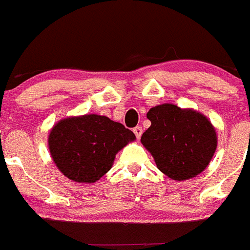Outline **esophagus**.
Wrapping results in <instances>:
<instances>
[{
	"mask_svg": "<svg viewBox=\"0 0 250 250\" xmlns=\"http://www.w3.org/2000/svg\"><path fill=\"white\" fill-rule=\"evenodd\" d=\"M133 133L136 135V137L140 138L141 135H142V127H141V126H136V127L133 128Z\"/></svg>",
	"mask_w": 250,
	"mask_h": 250,
	"instance_id": "obj_1",
	"label": "esophagus"
}]
</instances>
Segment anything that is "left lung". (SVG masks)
<instances>
[{
	"mask_svg": "<svg viewBox=\"0 0 250 250\" xmlns=\"http://www.w3.org/2000/svg\"><path fill=\"white\" fill-rule=\"evenodd\" d=\"M150 126L141 137L157 167L176 181L196 177L207 169L217 147L214 125L192 108L163 103L147 113Z\"/></svg>",
	"mask_w": 250,
	"mask_h": 250,
	"instance_id": "left-lung-1",
	"label": "left lung"
}]
</instances>
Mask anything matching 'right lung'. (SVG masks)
<instances>
[{
  "instance_id": "obj_1",
  "label": "right lung",
  "mask_w": 250,
  "mask_h": 250,
  "mask_svg": "<svg viewBox=\"0 0 250 250\" xmlns=\"http://www.w3.org/2000/svg\"><path fill=\"white\" fill-rule=\"evenodd\" d=\"M136 140L120 123L98 114L68 117L53 125L48 149L59 171L80 184H93L112 169L115 155Z\"/></svg>"
}]
</instances>
